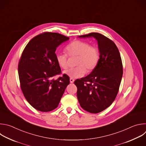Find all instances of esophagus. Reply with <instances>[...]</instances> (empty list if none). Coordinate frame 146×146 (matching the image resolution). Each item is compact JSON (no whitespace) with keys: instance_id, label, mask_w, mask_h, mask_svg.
I'll use <instances>...</instances> for the list:
<instances>
[{"instance_id":"esophagus-1","label":"esophagus","mask_w":146,"mask_h":146,"mask_svg":"<svg viewBox=\"0 0 146 146\" xmlns=\"http://www.w3.org/2000/svg\"><path fill=\"white\" fill-rule=\"evenodd\" d=\"M74 81V79L71 78H70V83H73Z\"/></svg>"}]
</instances>
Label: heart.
<instances>
[{"mask_svg":"<svg viewBox=\"0 0 146 146\" xmlns=\"http://www.w3.org/2000/svg\"><path fill=\"white\" fill-rule=\"evenodd\" d=\"M66 50L71 57L78 56L76 61L77 66L64 72V74L71 78L83 77L87 72H90L98 65L100 60V53L98 48L84 41L74 40L66 47ZM56 61L60 67L64 69L69 66L68 56L65 53H58L56 56Z\"/></svg>","mask_w":146,"mask_h":146,"instance_id":"1","label":"heart"}]
</instances>
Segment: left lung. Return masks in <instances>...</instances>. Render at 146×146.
I'll return each instance as SVG.
<instances>
[{"instance_id":"left-lung-1","label":"left lung","mask_w":146,"mask_h":146,"mask_svg":"<svg viewBox=\"0 0 146 146\" xmlns=\"http://www.w3.org/2000/svg\"><path fill=\"white\" fill-rule=\"evenodd\" d=\"M95 38L100 52L99 62L92 72L74 81L80 106L92 113H99L109 107L117 94L123 76V65L115 43L98 33L78 36Z\"/></svg>"}]
</instances>
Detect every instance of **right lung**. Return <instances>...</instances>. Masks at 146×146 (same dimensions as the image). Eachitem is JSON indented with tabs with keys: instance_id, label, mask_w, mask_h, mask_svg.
I'll list each match as a JSON object with an SVG mask.
<instances>
[{
	"instance_id": "1",
	"label": "right lung",
	"mask_w": 146,
	"mask_h": 146,
	"mask_svg": "<svg viewBox=\"0 0 146 146\" xmlns=\"http://www.w3.org/2000/svg\"><path fill=\"white\" fill-rule=\"evenodd\" d=\"M69 39L59 33H43L31 39L23 51L18 64L21 88L27 101L38 111L56 109L69 84L65 74L53 78L61 72L56 60V48Z\"/></svg>"
}]
</instances>
